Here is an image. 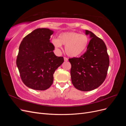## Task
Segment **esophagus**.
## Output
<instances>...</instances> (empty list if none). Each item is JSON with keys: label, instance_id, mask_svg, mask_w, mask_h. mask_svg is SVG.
I'll use <instances>...</instances> for the list:
<instances>
[{"label": "esophagus", "instance_id": "34e87169", "mask_svg": "<svg viewBox=\"0 0 126 126\" xmlns=\"http://www.w3.org/2000/svg\"><path fill=\"white\" fill-rule=\"evenodd\" d=\"M68 58H66V57H64V60L65 61V62H67V61H68Z\"/></svg>", "mask_w": 126, "mask_h": 126}]
</instances>
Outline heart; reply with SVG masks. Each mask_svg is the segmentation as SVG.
I'll use <instances>...</instances> for the list:
<instances>
[{"mask_svg": "<svg viewBox=\"0 0 126 126\" xmlns=\"http://www.w3.org/2000/svg\"><path fill=\"white\" fill-rule=\"evenodd\" d=\"M89 43V38L85 34L76 32H67L61 33L59 38L52 40V43L56 49L62 48V44L65 46L67 55L70 57H77L82 55L86 50Z\"/></svg>", "mask_w": 126, "mask_h": 126, "instance_id": "1", "label": "heart"}]
</instances>
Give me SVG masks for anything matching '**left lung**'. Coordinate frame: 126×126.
Returning <instances> with one entry per match:
<instances>
[{"label":"left lung","mask_w":126,"mask_h":126,"mask_svg":"<svg viewBox=\"0 0 126 126\" xmlns=\"http://www.w3.org/2000/svg\"><path fill=\"white\" fill-rule=\"evenodd\" d=\"M91 39L87 51L79 58L69 59L72 84L83 91L93 90L105 81L109 66L106 46L101 39L94 33L85 30Z\"/></svg>","instance_id":"obj_1"}]
</instances>
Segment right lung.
<instances>
[{
    "mask_svg": "<svg viewBox=\"0 0 126 126\" xmlns=\"http://www.w3.org/2000/svg\"><path fill=\"white\" fill-rule=\"evenodd\" d=\"M54 31L38 28L24 38L19 48L17 66L22 82L34 90H45L52 84L55 70L63 63L50 42Z\"/></svg>",
    "mask_w": 126,
    "mask_h": 126,
    "instance_id": "1",
    "label": "right lung"
}]
</instances>
